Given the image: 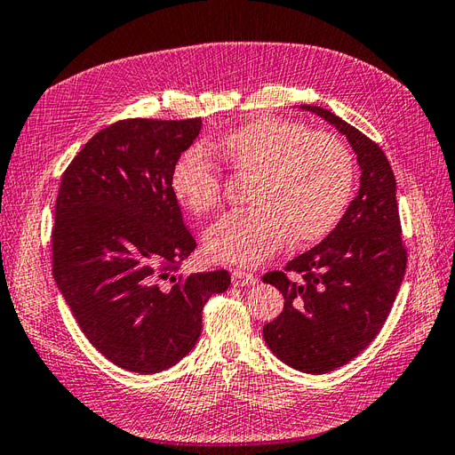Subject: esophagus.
Masks as SVG:
<instances>
[{
    "label": "esophagus",
    "instance_id": "34e87169",
    "mask_svg": "<svg viewBox=\"0 0 455 455\" xmlns=\"http://www.w3.org/2000/svg\"><path fill=\"white\" fill-rule=\"evenodd\" d=\"M231 283L235 286H254L258 283L256 275L252 273H244V271H233V279Z\"/></svg>",
    "mask_w": 455,
    "mask_h": 455
}]
</instances>
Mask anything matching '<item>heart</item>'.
Returning a JSON list of instances; mask_svg holds the SVG:
<instances>
[{"mask_svg":"<svg viewBox=\"0 0 455 455\" xmlns=\"http://www.w3.org/2000/svg\"><path fill=\"white\" fill-rule=\"evenodd\" d=\"M237 176H254L252 211L226 214L204 233L212 261L258 266L292 239H324L346 212L355 188L349 148L326 132L281 117H258L211 144ZM172 194L194 216L222 204V176L199 151H188L172 172Z\"/></svg>","mask_w":455,"mask_h":455,"instance_id":"obj_1","label":"heart"}]
</instances>
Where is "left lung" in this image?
Here are the masks:
<instances>
[{
	"instance_id": "obj_1",
	"label": "left lung",
	"mask_w": 455,
	"mask_h": 455,
	"mask_svg": "<svg viewBox=\"0 0 455 455\" xmlns=\"http://www.w3.org/2000/svg\"><path fill=\"white\" fill-rule=\"evenodd\" d=\"M334 125L361 167L359 194L328 237L264 283L284 309L264 326L273 355L299 371L326 374L353 361L387 321L406 271L396 182L381 148L321 106H299Z\"/></svg>"
}]
</instances>
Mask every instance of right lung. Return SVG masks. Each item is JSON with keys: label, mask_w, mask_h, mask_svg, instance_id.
<instances>
[{"label": "right lung", "mask_w": 455, "mask_h": 455, "mask_svg": "<svg viewBox=\"0 0 455 455\" xmlns=\"http://www.w3.org/2000/svg\"><path fill=\"white\" fill-rule=\"evenodd\" d=\"M199 131L201 117L114 123L68 164L54 204L59 291L96 351L136 374L182 361L231 283L226 269L174 275L197 243L171 180Z\"/></svg>", "instance_id": "1"}]
</instances>
